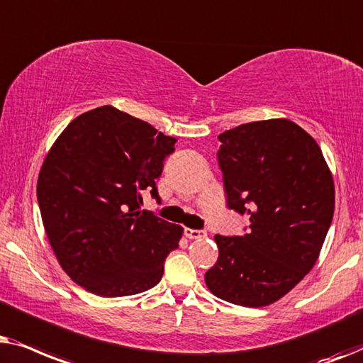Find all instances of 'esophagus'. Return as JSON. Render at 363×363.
<instances>
[{
  "label": "esophagus",
  "instance_id": "1",
  "mask_svg": "<svg viewBox=\"0 0 363 363\" xmlns=\"http://www.w3.org/2000/svg\"><path fill=\"white\" fill-rule=\"evenodd\" d=\"M186 238L192 239V240H201L207 238V232L206 230H196V229H186L184 230Z\"/></svg>",
  "mask_w": 363,
  "mask_h": 363
}]
</instances>
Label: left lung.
<instances>
[{
  "label": "left lung",
  "mask_w": 363,
  "mask_h": 363,
  "mask_svg": "<svg viewBox=\"0 0 363 363\" xmlns=\"http://www.w3.org/2000/svg\"><path fill=\"white\" fill-rule=\"evenodd\" d=\"M219 141L227 206L250 224L244 235H216L206 286L235 306H270L317 262L335 207L332 172L315 139L289 119L240 124Z\"/></svg>",
  "instance_id": "8db88e82"
}]
</instances>
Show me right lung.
I'll list each match as a JSON object with an SVG mask.
<instances>
[{"label": "right lung", "instance_id": "1", "mask_svg": "<svg viewBox=\"0 0 363 363\" xmlns=\"http://www.w3.org/2000/svg\"><path fill=\"white\" fill-rule=\"evenodd\" d=\"M176 139L146 121L101 106L72 119L38 177V204L52 252L77 286L124 297L159 284L181 225L139 211L159 201L156 179Z\"/></svg>", "mask_w": 363, "mask_h": 363}]
</instances>
